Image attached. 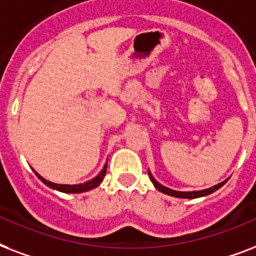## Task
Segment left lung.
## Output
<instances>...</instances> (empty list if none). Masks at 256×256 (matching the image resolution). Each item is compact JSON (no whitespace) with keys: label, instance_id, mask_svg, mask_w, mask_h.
I'll return each mask as SVG.
<instances>
[{"label":"left lung","instance_id":"8db88e82","mask_svg":"<svg viewBox=\"0 0 256 256\" xmlns=\"http://www.w3.org/2000/svg\"><path fill=\"white\" fill-rule=\"evenodd\" d=\"M150 182L154 183V186H155L158 190H159L160 192H163V194H166V195H170V196H175V198H184V199H196V198H200V196H206V195H210V194H212V192H215L216 190H219V188L223 186V184L227 182H222V183L216 184V186H214V187L211 188H207V190H203V191H192V192H179V191H174V190H170V188L164 187V186H162L160 183H158L155 179H154V176L150 175Z\"/></svg>","mask_w":256,"mask_h":256}]
</instances>
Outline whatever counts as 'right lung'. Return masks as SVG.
Wrapping results in <instances>:
<instances>
[{
    "label": "right lung",
    "instance_id": "1",
    "mask_svg": "<svg viewBox=\"0 0 256 256\" xmlns=\"http://www.w3.org/2000/svg\"><path fill=\"white\" fill-rule=\"evenodd\" d=\"M106 174V167L102 168V171H101L100 174H98V175L94 178V179L89 180V182H86V183H84V184H76V186L52 183V182H48V180H45L44 178H41L38 174H36V175H37V178H38V179L41 180L42 183H45L50 188H54V190H57V191L66 192V194H80V192L89 191V190H92V188H96L97 186H100V183L102 182V179H104Z\"/></svg>",
    "mask_w": 256,
    "mask_h": 256
}]
</instances>
